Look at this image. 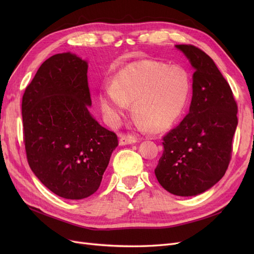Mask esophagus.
I'll return each mask as SVG.
<instances>
[{
    "label": "esophagus",
    "instance_id": "esophagus-1",
    "mask_svg": "<svg viewBox=\"0 0 254 254\" xmlns=\"http://www.w3.org/2000/svg\"><path fill=\"white\" fill-rule=\"evenodd\" d=\"M136 142V139L132 135L129 134H122L120 137V145H128V144H133Z\"/></svg>",
    "mask_w": 254,
    "mask_h": 254
}]
</instances>
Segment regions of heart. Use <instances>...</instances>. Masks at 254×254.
<instances>
[{
  "instance_id": "heart-1",
  "label": "heart",
  "mask_w": 254,
  "mask_h": 254,
  "mask_svg": "<svg viewBox=\"0 0 254 254\" xmlns=\"http://www.w3.org/2000/svg\"><path fill=\"white\" fill-rule=\"evenodd\" d=\"M190 92V77L182 66L142 60L125 66L101 96L102 109L118 122L133 102L139 127L163 131L180 118Z\"/></svg>"
}]
</instances>
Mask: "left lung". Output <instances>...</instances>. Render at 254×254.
I'll use <instances>...</instances> for the list:
<instances>
[{
	"label": "left lung",
	"mask_w": 254,
	"mask_h": 254,
	"mask_svg": "<svg viewBox=\"0 0 254 254\" xmlns=\"http://www.w3.org/2000/svg\"><path fill=\"white\" fill-rule=\"evenodd\" d=\"M194 66L190 112L163 136L155 168L159 183L177 196H195L224 177L232 155L237 104L212 58L191 44L176 45Z\"/></svg>",
	"instance_id": "1"
}]
</instances>
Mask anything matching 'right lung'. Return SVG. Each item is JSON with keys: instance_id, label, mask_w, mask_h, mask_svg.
<instances>
[{"instance_id": "obj_1", "label": "right lung", "mask_w": 254, "mask_h": 254, "mask_svg": "<svg viewBox=\"0 0 254 254\" xmlns=\"http://www.w3.org/2000/svg\"><path fill=\"white\" fill-rule=\"evenodd\" d=\"M88 64L71 53L47 59L22 97L23 142L29 167L54 194H94L119 145L90 114Z\"/></svg>"}]
</instances>
